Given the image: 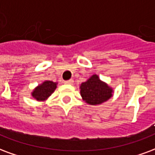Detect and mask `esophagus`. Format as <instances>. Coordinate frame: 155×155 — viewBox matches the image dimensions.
Wrapping results in <instances>:
<instances>
[{
  "instance_id": "1",
  "label": "esophagus",
  "mask_w": 155,
  "mask_h": 155,
  "mask_svg": "<svg viewBox=\"0 0 155 155\" xmlns=\"http://www.w3.org/2000/svg\"><path fill=\"white\" fill-rule=\"evenodd\" d=\"M74 83V81L71 79V80H69V81H65V84H72Z\"/></svg>"
}]
</instances>
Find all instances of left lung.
Listing matches in <instances>:
<instances>
[{
	"instance_id": "1",
	"label": "left lung",
	"mask_w": 155,
	"mask_h": 155,
	"mask_svg": "<svg viewBox=\"0 0 155 155\" xmlns=\"http://www.w3.org/2000/svg\"><path fill=\"white\" fill-rule=\"evenodd\" d=\"M81 97L87 104L96 106L104 104L113 97V88L101 81L98 74H94L80 85Z\"/></svg>"
}]
</instances>
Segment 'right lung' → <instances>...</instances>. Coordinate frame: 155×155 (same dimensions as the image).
Returning <instances> with one entry per match:
<instances>
[{
	"mask_svg": "<svg viewBox=\"0 0 155 155\" xmlns=\"http://www.w3.org/2000/svg\"><path fill=\"white\" fill-rule=\"evenodd\" d=\"M57 82L51 81H44L33 89L31 92V97L38 102H44L57 89Z\"/></svg>",
	"mask_w": 155,
	"mask_h": 155,
	"instance_id": "obj_1",
	"label": "right lung"
}]
</instances>
